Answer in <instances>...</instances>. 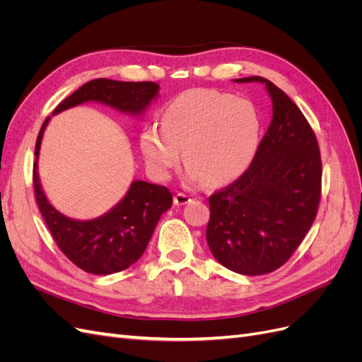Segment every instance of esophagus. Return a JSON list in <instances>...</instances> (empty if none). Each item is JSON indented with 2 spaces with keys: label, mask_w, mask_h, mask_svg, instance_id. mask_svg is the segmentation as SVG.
Instances as JSON below:
<instances>
[{
  "label": "esophagus",
  "mask_w": 362,
  "mask_h": 362,
  "mask_svg": "<svg viewBox=\"0 0 362 362\" xmlns=\"http://www.w3.org/2000/svg\"><path fill=\"white\" fill-rule=\"evenodd\" d=\"M190 201H192V196L185 194V193H177V194H175V198H173L175 205H185V204H189Z\"/></svg>",
  "instance_id": "1"
}]
</instances>
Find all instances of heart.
Masks as SVG:
<instances>
[{
	"label": "heart",
	"mask_w": 362,
	"mask_h": 362,
	"mask_svg": "<svg viewBox=\"0 0 362 362\" xmlns=\"http://www.w3.org/2000/svg\"><path fill=\"white\" fill-rule=\"evenodd\" d=\"M261 120L245 98L213 89L178 95L161 113V125L149 124L140 134L148 168L168 180L182 160L190 184L222 185L238 178L259 144Z\"/></svg>",
	"instance_id": "b5f03b06"
}]
</instances>
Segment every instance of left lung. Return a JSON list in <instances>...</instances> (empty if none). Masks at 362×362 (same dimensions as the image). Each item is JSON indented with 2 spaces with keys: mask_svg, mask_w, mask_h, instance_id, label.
<instances>
[{
  "mask_svg": "<svg viewBox=\"0 0 362 362\" xmlns=\"http://www.w3.org/2000/svg\"><path fill=\"white\" fill-rule=\"evenodd\" d=\"M233 81L264 84L273 116L249 169L208 199L206 243L223 267L266 275L287 262L314 222L320 151L308 120L279 87L257 75Z\"/></svg>",
  "mask_w": 362,
  "mask_h": 362,
  "instance_id": "left-lung-1",
  "label": "left lung"
}]
</instances>
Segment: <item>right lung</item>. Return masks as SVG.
I'll return each instance as SVG.
<instances>
[{
  "instance_id": "right-lung-1",
  "label": "right lung",
  "mask_w": 362,
  "mask_h": 362,
  "mask_svg": "<svg viewBox=\"0 0 362 362\" xmlns=\"http://www.w3.org/2000/svg\"><path fill=\"white\" fill-rule=\"evenodd\" d=\"M160 86L152 81H116L96 78L62 101L52 116L84 103H98L119 113L140 119L158 96ZM51 117L43 122L36 140L33 184L36 201L57 246L76 267L93 275H112L125 270L144 254L164 211L172 206V193L163 185L136 180L113 208L90 221H78L60 213L48 201L39 178V152L43 133Z\"/></svg>"
}]
</instances>
